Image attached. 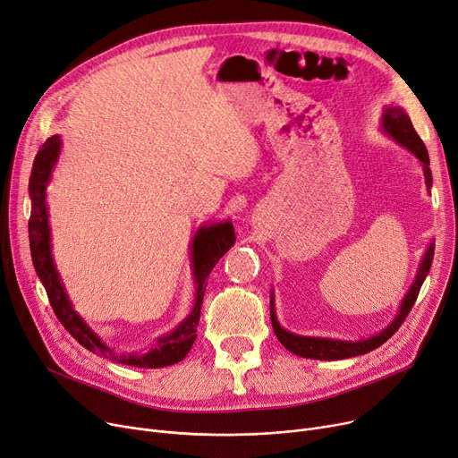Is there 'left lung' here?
Masks as SVG:
<instances>
[{
	"label": "left lung",
	"mask_w": 458,
	"mask_h": 458,
	"mask_svg": "<svg viewBox=\"0 0 458 458\" xmlns=\"http://www.w3.org/2000/svg\"><path fill=\"white\" fill-rule=\"evenodd\" d=\"M382 126L386 130L397 142H401L403 147H406L411 150L421 163H423V173H425V183L430 189L432 185V174H430V168H428V154L423 140L420 139L418 131L414 130L411 118L406 116V113L401 107H388L386 113H384L382 118ZM432 256H435V247H428L423 261H421V267L420 273L411 287V292L406 293L401 310H399V316L394 319V323L386 328L382 330L380 334L373 335L369 340H362V342H338V340H325V338H304V335H297V334H290L285 332L275 316V310H273V302H271V323H273V330L276 334L278 342L287 349L292 351L297 356H304V358H314V360H342V358H351V356H358V354H366L377 347H380L384 342H388L392 335L399 330L401 323L406 319V316L411 314V310L418 299V293L421 290V284L430 269V263H432Z\"/></svg>",
	"instance_id": "1"
}]
</instances>
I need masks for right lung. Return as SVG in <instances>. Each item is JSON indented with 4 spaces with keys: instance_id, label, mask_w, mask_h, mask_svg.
<instances>
[{
    "instance_id": "1",
    "label": "right lung",
    "mask_w": 458,
    "mask_h": 458,
    "mask_svg": "<svg viewBox=\"0 0 458 458\" xmlns=\"http://www.w3.org/2000/svg\"><path fill=\"white\" fill-rule=\"evenodd\" d=\"M61 148V140L57 135L47 139L38 148L31 178H30V197H31V219H30V247L35 271L40 282L46 287L47 299L55 311L61 325L74 335V338L90 352L100 354L104 358H113L118 364H126L133 368H166L182 362L185 354L191 351L192 344L197 340V327L200 321V308L206 292V278L211 269L233 245L235 233L232 223H223L216 226L204 228L197 233L195 243H192V266H195V282H197V302L192 308L191 316L171 334L163 335L157 340L156 347L150 352H131V354H114L109 347H106L98 335H96L81 318L72 310L70 301L63 290V284L55 271L52 250H50V226H47V211L44 202V191L46 183L50 180L52 168L57 161Z\"/></svg>"
}]
</instances>
